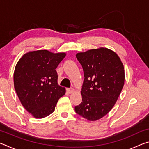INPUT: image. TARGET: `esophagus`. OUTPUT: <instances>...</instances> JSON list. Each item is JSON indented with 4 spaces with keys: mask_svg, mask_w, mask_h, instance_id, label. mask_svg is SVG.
I'll list each match as a JSON object with an SVG mask.
<instances>
[{
    "mask_svg": "<svg viewBox=\"0 0 149 149\" xmlns=\"http://www.w3.org/2000/svg\"><path fill=\"white\" fill-rule=\"evenodd\" d=\"M67 91H68V93H72L73 92H74V89H73V88H67Z\"/></svg>",
    "mask_w": 149,
    "mask_h": 149,
    "instance_id": "esophagus-1",
    "label": "esophagus"
}]
</instances>
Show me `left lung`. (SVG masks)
<instances>
[{
    "label": "left lung",
    "instance_id": "1",
    "mask_svg": "<svg viewBox=\"0 0 149 149\" xmlns=\"http://www.w3.org/2000/svg\"><path fill=\"white\" fill-rule=\"evenodd\" d=\"M84 81L82 102L75 107L77 114L89 121L104 116L114 107L124 85V68L119 56L107 48L76 54Z\"/></svg>",
    "mask_w": 149,
    "mask_h": 149
}]
</instances>
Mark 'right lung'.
<instances>
[{"label":"right lung","instance_id":"obj_1","mask_svg":"<svg viewBox=\"0 0 149 149\" xmlns=\"http://www.w3.org/2000/svg\"><path fill=\"white\" fill-rule=\"evenodd\" d=\"M65 53L47 50L29 52L19 60L14 74V88L26 110L36 118L54 111L65 89L58 85L56 68Z\"/></svg>","mask_w":149,"mask_h":149}]
</instances>
